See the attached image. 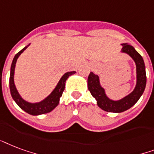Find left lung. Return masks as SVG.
Instances as JSON below:
<instances>
[{"mask_svg": "<svg viewBox=\"0 0 154 154\" xmlns=\"http://www.w3.org/2000/svg\"><path fill=\"white\" fill-rule=\"evenodd\" d=\"M123 53L128 54L133 58L137 66V85L134 90L125 97L115 101L112 100L106 96L105 91L100 83L99 76L93 72H90L88 79V88L91 96L97 101V105L108 112H122L133 107L144 92L146 85V73L145 63L142 57L134 47L127 43L122 44Z\"/></svg>", "mask_w": 154, "mask_h": 154, "instance_id": "1", "label": "left lung"}]
</instances>
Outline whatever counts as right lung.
Here are the masks:
<instances>
[{
  "label": "right lung",
  "instance_id": "add662e5",
  "mask_svg": "<svg viewBox=\"0 0 154 154\" xmlns=\"http://www.w3.org/2000/svg\"><path fill=\"white\" fill-rule=\"evenodd\" d=\"M29 45L26 47H24L21 51H20L16 55L14 56V60L12 63L11 69H10V76H9V89H10V93L11 96L14 99V100L17 103V104L20 107V108L24 110L26 112L30 114L33 116H38L41 115V114H45V113H48L50 112L54 109V108L58 106L59 103V99L63 95L64 89H65V83H66V79L68 77L71 75H74L75 73V71H70V72H66L63 75V77L60 79V80L58 83L56 88L49 95L45 100H43L41 102L38 103H29L24 100L23 99L21 98V96L19 95L18 91L17 90L15 84H14V70H15V65H16V62L20 54L26 50Z\"/></svg>",
  "mask_w": 154,
  "mask_h": 154
}]
</instances>
